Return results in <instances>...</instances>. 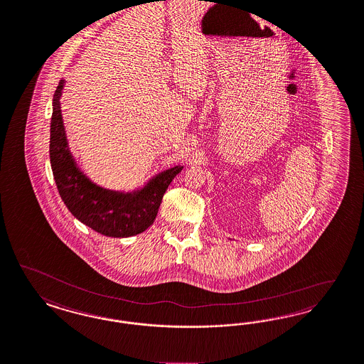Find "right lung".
<instances>
[{
  "instance_id": "add662e5",
  "label": "right lung",
  "mask_w": 364,
  "mask_h": 364,
  "mask_svg": "<svg viewBox=\"0 0 364 364\" xmlns=\"http://www.w3.org/2000/svg\"><path fill=\"white\" fill-rule=\"evenodd\" d=\"M63 86L64 80H60L53 94L50 141V166L60 198L77 220L102 235L113 238L137 235L153 225L165 191L183 166L164 171L134 192L122 193L94 184L76 166L68 149L60 110Z\"/></svg>"
}]
</instances>
